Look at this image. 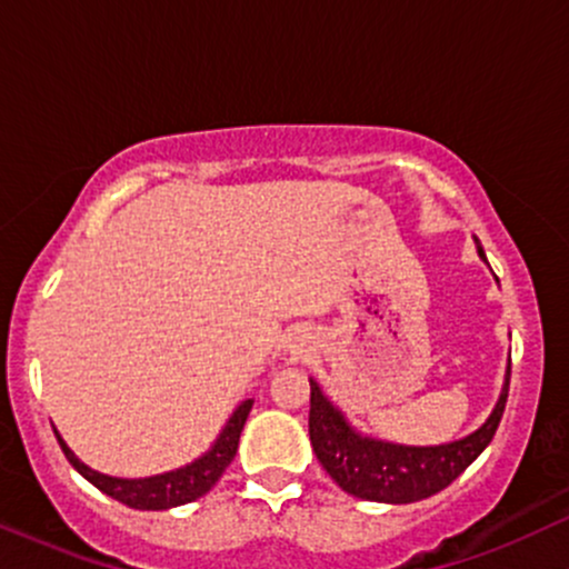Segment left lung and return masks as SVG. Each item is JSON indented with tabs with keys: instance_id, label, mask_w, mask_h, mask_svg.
<instances>
[{
	"instance_id": "1",
	"label": "left lung",
	"mask_w": 569,
	"mask_h": 569,
	"mask_svg": "<svg viewBox=\"0 0 569 569\" xmlns=\"http://www.w3.org/2000/svg\"><path fill=\"white\" fill-rule=\"evenodd\" d=\"M479 257H485L479 246ZM508 367L506 385L495 403L492 415L479 430L466 439L439 447H403L380 439L361 436L345 420L316 380H310V443L326 473L352 498L375 502H417L441 492L466 471L468 466L487 449L498 430L508 401Z\"/></svg>"
}]
</instances>
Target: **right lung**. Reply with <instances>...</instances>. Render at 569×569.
I'll return each mask as SVG.
<instances>
[{
	"mask_svg": "<svg viewBox=\"0 0 569 569\" xmlns=\"http://www.w3.org/2000/svg\"><path fill=\"white\" fill-rule=\"evenodd\" d=\"M253 401L240 403L238 409L232 411L230 422H227L224 430L219 433L217 443L208 449L200 460L189 462L184 468H176V471L160 473V476H149V479H114V476H103L93 471V468L84 466L82 460H77V455L67 447V441L61 439V433L56 430V439L61 443L63 455L71 466L80 471L90 485L101 489L103 495L109 498L126 502L128 508H136V511H166V508L173 506H184V502H192L202 498L217 481L221 479V473L227 471V466L232 462L234 452H238V441H240V430H243L248 411H251Z\"/></svg>",
	"mask_w": 569,
	"mask_h": 569,
	"instance_id": "1",
	"label": "right lung"
}]
</instances>
